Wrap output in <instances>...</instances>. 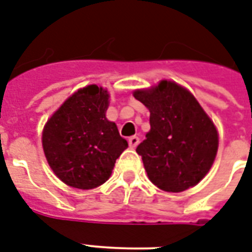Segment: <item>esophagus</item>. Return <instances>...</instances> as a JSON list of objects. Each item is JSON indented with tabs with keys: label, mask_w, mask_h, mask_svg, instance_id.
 Returning a JSON list of instances; mask_svg holds the SVG:
<instances>
[{
	"label": "esophagus",
	"mask_w": 252,
	"mask_h": 252,
	"mask_svg": "<svg viewBox=\"0 0 252 252\" xmlns=\"http://www.w3.org/2000/svg\"><path fill=\"white\" fill-rule=\"evenodd\" d=\"M128 144H129V147L134 149V147H136L137 145L140 144V138H138V137H137V136L129 137V140H128Z\"/></svg>",
	"instance_id": "esophagus-1"
}]
</instances>
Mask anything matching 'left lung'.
Here are the masks:
<instances>
[{
	"label": "left lung",
	"instance_id": "obj_1",
	"mask_svg": "<svg viewBox=\"0 0 252 252\" xmlns=\"http://www.w3.org/2000/svg\"><path fill=\"white\" fill-rule=\"evenodd\" d=\"M133 95L150 111V132L136 151L151 183L171 193L197 185L218 153L214 123L193 94L172 81Z\"/></svg>",
	"mask_w": 252,
	"mask_h": 252
}]
</instances>
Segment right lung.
Segmentation results:
<instances>
[{
	"label": "right lung",
	"instance_id": "add662e5",
	"mask_svg": "<svg viewBox=\"0 0 252 252\" xmlns=\"http://www.w3.org/2000/svg\"><path fill=\"white\" fill-rule=\"evenodd\" d=\"M107 107V91L89 85L72 94L45 126V157L68 186L88 190L106 183L128 147L115 123L106 119Z\"/></svg>",
	"mask_w": 252,
	"mask_h": 252
}]
</instances>
